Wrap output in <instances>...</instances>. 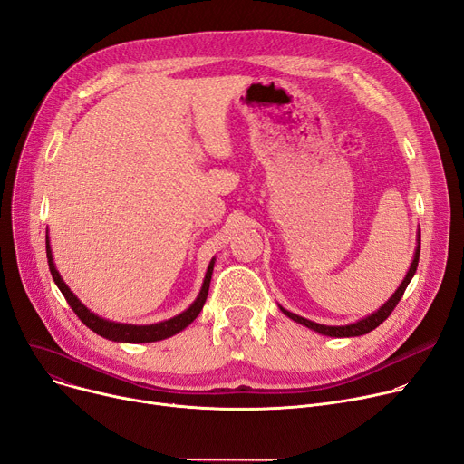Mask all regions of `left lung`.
<instances>
[{"label": "left lung", "instance_id": "1", "mask_svg": "<svg viewBox=\"0 0 464 464\" xmlns=\"http://www.w3.org/2000/svg\"><path fill=\"white\" fill-rule=\"evenodd\" d=\"M420 250H421V235L418 237V250H416V256H413L410 271H408L406 278L402 280L401 287L395 291V295H393L392 299H389L378 312H374L372 315H369V318H364V320H361V322H357V324L343 325V327H329V325H320V324H314V322H310V320H304V318H301V315L291 314V312H287V310H284V308H282V312L287 315V318L294 320V322L303 324V325H306L308 329H314V331H318V333L327 334V336H361V334H367V333H371L372 329H376L380 324H383V322L389 318V315H392V312L395 310V306L399 304V301H401V297L404 295V291H406V287H408L411 276L416 275V271H418Z\"/></svg>", "mask_w": 464, "mask_h": 464}]
</instances>
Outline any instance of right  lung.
<instances>
[{"mask_svg": "<svg viewBox=\"0 0 464 464\" xmlns=\"http://www.w3.org/2000/svg\"><path fill=\"white\" fill-rule=\"evenodd\" d=\"M46 257H48V269H51V275H53L56 285L60 287L65 301L72 308V312L79 315V320L88 329H92L97 334H102L103 338L114 340V343H133V344H137V343H156V340H163V338L173 336V334L180 333L184 327H188L195 318H198L199 312L203 310L205 301H207L210 278H212V269H214V261H210L199 297L195 299V303L186 312H182L180 315H175V318H170V320L161 322V324H154V325H124V324H114V322H107V320L97 318L95 314H92L75 295L71 294V289L65 285V282L62 280L60 273L56 271V266L53 263V252H51V246H48V240H46Z\"/></svg>", "mask_w": 464, "mask_h": 464, "instance_id": "obj_1", "label": "right lung"}]
</instances>
